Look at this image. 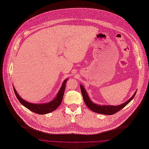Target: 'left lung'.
<instances>
[{
	"mask_svg": "<svg viewBox=\"0 0 149 149\" xmlns=\"http://www.w3.org/2000/svg\"><path fill=\"white\" fill-rule=\"evenodd\" d=\"M80 88H81V91L84 101L86 104L87 106L92 111L97 113H100L103 115H113L114 113L119 111L120 109L124 108L126 105H127L133 99L137 92L136 91L130 99H129L127 101H126L124 103H122L120 105H117V106L101 105L92 102V100L89 98V96L88 95L86 90H85V88L83 87L82 84H80Z\"/></svg>",
	"mask_w": 149,
	"mask_h": 149,
	"instance_id": "obj_1",
	"label": "left lung"
}]
</instances>
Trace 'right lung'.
Masks as SVG:
<instances>
[{
  "instance_id": "1",
  "label": "right lung",
  "mask_w": 149,
  "mask_h": 149,
  "mask_svg": "<svg viewBox=\"0 0 149 149\" xmlns=\"http://www.w3.org/2000/svg\"><path fill=\"white\" fill-rule=\"evenodd\" d=\"M68 79V78H66L63 81L61 87L58 92L57 95L54 97V99L52 100L45 103H30L27 101H25L18 94L15 87H13V88L18 100L24 106H25V107L27 108V109L36 113H38L40 115H44L54 111L60 106L62 101L65 91V88L66 87L65 85Z\"/></svg>"
}]
</instances>
